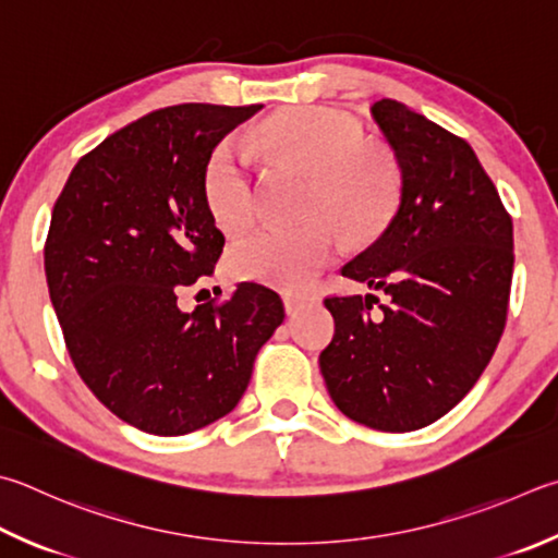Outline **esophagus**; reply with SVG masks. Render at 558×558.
<instances>
[{
    "instance_id": "esophagus-1",
    "label": "esophagus",
    "mask_w": 558,
    "mask_h": 558,
    "mask_svg": "<svg viewBox=\"0 0 558 558\" xmlns=\"http://www.w3.org/2000/svg\"><path fill=\"white\" fill-rule=\"evenodd\" d=\"M319 298L314 295V292H282V305H286L288 314H295L302 307L314 305Z\"/></svg>"
}]
</instances>
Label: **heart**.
<instances>
[{
    "label": "heart",
    "instance_id": "obj_1",
    "mask_svg": "<svg viewBox=\"0 0 558 558\" xmlns=\"http://www.w3.org/2000/svg\"><path fill=\"white\" fill-rule=\"evenodd\" d=\"M268 158L314 173L312 215H331L353 236H368L390 219L398 202V173L388 158L363 146L366 131L351 114L331 107L292 109L253 131ZM211 217L225 231L246 229L258 211V180L248 148L227 138L205 170ZM341 251L333 221L314 219L305 227H266L229 251V268L241 280L300 290L317 278Z\"/></svg>",
    "mask_w": 558,
    "mask_h": 558
}]
</instances>
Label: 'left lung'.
Segmentation results:
<instances>
[{
	"mask_svg": "<svg viewBox=\"0 0 558 558\" xmlns=\"http://www.w3.org/2000/svg\"><path fill=\"white\" fill-rule=\"evenodd\" d=\"M371 114L400 168L388 229L341 276L388 295L327 298L319 368L337 408L380 432L444 417L493 359L508 317L512 219L463 138L395 99Z\"/></svg>",
	"mask_w": 558,
	"mask_h": 558,
	"instance_id": "left-lung-1",
	"label": "left lung"
}]
</instances>
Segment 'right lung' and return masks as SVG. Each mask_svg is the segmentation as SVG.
<instances>
[{"label": "right lung", "mask_w": 558, "mask_h": 558, "mask_svg": "<svg viewBox=\"0 0 558 558\" xmlns=\"http://www.w3.org/2000/svg\"><path fill=\"white\" fill-rule=\"evenodd\" d=\"M263 105H175L77 160L50 217L46 280L80 378L141 432L180 437L225 417L286 310L239 282L221 305L178 307L225 248L205 195L211 150Z\"/></svg>", "instance_id": "add662e5"}]
</instances>
